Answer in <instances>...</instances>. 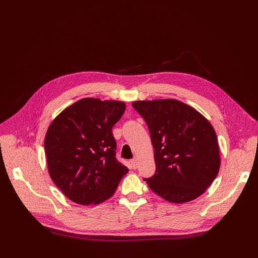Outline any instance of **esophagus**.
Masks as SVG:
<instances>
[{"label":"esophagus","instance_id":"obj_1","mask_svg":"<svg viewBox=\"0 0 258 258\" xmlns=\"http://www.w3.org/2000/svg\"><path fill=\"white\" fill-rule=\"evenodd\" d=\"M131 163H132V166H133L134 169H136V168L138 167V159H137V158H134V159L131 161Z\"/></svg>","mask_w":258,"mask_h":258}]
</instances>
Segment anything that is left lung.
I'll use <instances>...</instances> for the list:
<instances>
[{"label":"left lung","instance_id":"8db88e82","mask_svg":"<svg viewBox=\"0 0 258 258\" xmlns=\"http://www.w3.org/2000/svg\"><path fill=\"white\" fill-rule=\"evenodd\" d=\"M132 105L148 125L154 148L156 170L144 180L168 202L198 198L220 166L217 137L210 122L193 107L174 99Z\"/></svg>","mask_w":258,"mask_h":258}]
</instances>
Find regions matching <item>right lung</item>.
<instances>
[{
	"instance_id": "right-lung-1",
	"label": "right lung",
	"mask_w": 258,
	"mask_h": 258,
	"mask_svg": "<svg viewBox=\"0 0 258 258\" xmlns=\"http://www.w3.org/2000/svg\"><path fill=\"white\" fill-rule=\"evenodd\" d=\"M120 101L85 98L52 121L45 137L49 174L71 201L100 204L111 197L128 168L115 155L113 125L124 113Z\"/></svg>"
}]
</instances>
